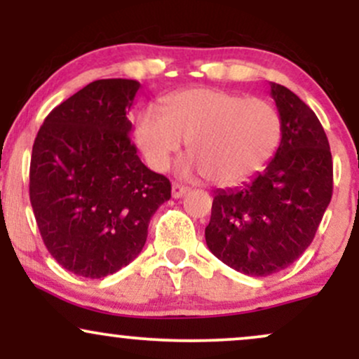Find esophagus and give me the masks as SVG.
<instances>
[{
    "mask_svg": "<svg viewBox=\"0 0 359 359\" xmlns=\"http://www.w3.org/2000/svg\"><path fill=\"white\" fill-rule=\"evenodd\" d=\"M187 191H189V187H185V185L174 184V185H172V197H174V199H179V197L185 196Z\"/></svg>",
    "mask_w": 359,
    "mask_h": 359,
    "instance_id": "1",
    "label": "esophagus"
}]
</instances>
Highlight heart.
Instances as JSON below:
<instances>
[{
    "label": "heart",
    "mask_w": 359,
    "mask_h": 359,
    "mask_svg": "<svg viewBox=\"0 0 359 359\" xmlns=\"http://www.w3.org/2000/svg\"><path fill=\"white\" fill-rule=\"evenodd\" d=\"M282 118L259 97L217 89H187L168 96L163 113L148 108L137 123V142L155 170H165L184 140L197 170L219 185H233L258 174L280 145Z\"/></svg>",
    "instance_id": "heart-1"
}]
</instances>
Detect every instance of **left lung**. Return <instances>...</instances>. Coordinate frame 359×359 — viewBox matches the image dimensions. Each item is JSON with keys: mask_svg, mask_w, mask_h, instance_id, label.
Wrapping results in <instances>:
<instances>
[{"mask_svg": "<svg viewBox=\"0 0 359 359\" xmlns=\"http://www.w3.org/2000/svg\"><path fill=\"white\" fill-rule=\"evenodd\" d=\"M282 118L275 156L250 182L214 192L205 243L216 258L251 277L287 269L314 240L332 197V156L316 113L270 82Z\"/></svg>", "mask_w": 359, "mask_h": 359, "instance_id": "1", "label": "left lung"}]
</instances>
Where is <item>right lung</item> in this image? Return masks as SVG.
Instances as JSON below:
<instances>
[{
	"label": "right lung",
	"mask_w": 359,
	"mask_h": 359,
	"mask_svg": "<svg viewBox=\"0 0 359 359\" xmlns=\"http://www.w3.org/2000/svg\"><path fill=\"white\" fill-rule=\"evenodd\" d=\"M140 82L100 79L50 111L30 160V203L60 266L102 278L133 262L148 224L170 199L167 177L142 163L131 143Z\"/></svg>",
	"instance_id": "right-lung-1"
}]
</instances>
